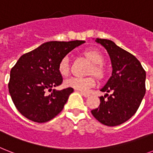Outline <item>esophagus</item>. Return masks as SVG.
<instances>
[{"label": "esophagus", "mask_w": 153, "mask_h": 153, "mask_svg": "<svg viewBox=\"0 0 153 153\" xmlns=\"http://www.w3.org/2000/svg\"><path fill=\"white\" fill-rule=\"evenodd\" d=\"M80 94H82V96L85 97H89L90 96V94H88V93H85V92H81Z\"/></svg>", "instance_id": "obj_1"}]
</instances>
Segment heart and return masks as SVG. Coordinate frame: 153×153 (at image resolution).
Segmentation results:
<instances>
[{"instance_id":"1","label":"heart","mask_w":153,"mask_h":153,"mask_svg":"<svg viewBox=\"0 0 153 153\" xmlns=\"http://www.w3.org/2000/svg\"><path fill=\"white\" fill-rule=\"evenodd\" d=\"M84 56L89 61L92 62V67L89 69V74H95L98 78H103L105 74V70L102 63L104 56L99 51L96 49H89L84 52ZM58 72L62 76H67L70 72V59L68 56H65L59 60L58 64ZM96 85V79L94 76L89 77H71L64 81V85L68 88L87 91L90 88Z\"/></svg>"}]
</instances>
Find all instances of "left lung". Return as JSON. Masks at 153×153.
<instances>
[{"label":"left lung","mask_w":153,"mask_h":153,"mask_svg":"<svg viewBox=\"0 0 153 153\" xmlns=\"http://www.w3.org/2000/svg\"><path fill=\"white\" fill-rule=\"evenodd\" d=\"M97 43L106 48L111 59L112 73L100 91V104L91 112L104 125L118 126L134 115L145 94L146 73L141 63L131 53L108 39L97 38ZM111 94L108 95V93ZM108 97L107 100L104 98Z\"/></svg>","instance_id":"8db88e82"}]
</instances>
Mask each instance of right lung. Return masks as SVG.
<instances>
[{
  "label": "right lung",
  "mask_w": 153,
  "mask_h": 153,
  "mask_svg": "<svg viewBox=\"0 0 153 153\" xmlns=\"http://www.w3.org/2000/svg\"><path fill=\"white\" fill-rule=\"evenodd\" d=\"M84 41L48 42L25 53L10 72L8 90L15 106L22 115L36 123H45L63 110L72 88L52 89L63 82L58 64ZM51 91L48 94L47 91Z\"/></svg>",
  "instance_id": "obj_1"
}]
</instances>
